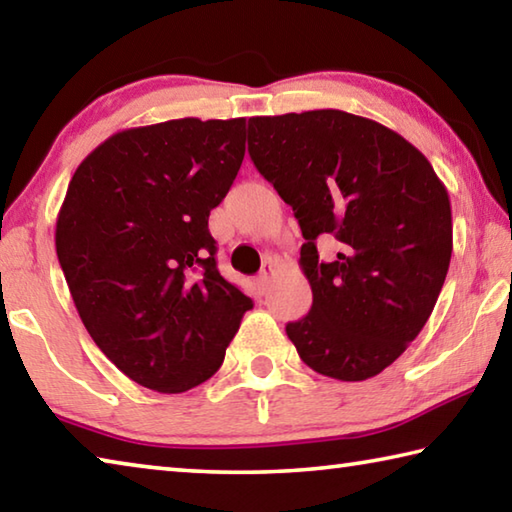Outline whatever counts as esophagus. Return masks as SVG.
Masks as SVG:
<instances>
[{
    "instance_id": "1",
    "label": "esophagus",
    "mask_w": 512,
    "mask_h": 512,
    "mask_svg": "<svg viewBox=\"0 0 512 512\" xmlns=\"http://www.w3.org/2000/svg\"><path fill=\"white\" fill-rule=\"evenodd\" d=\"M271 273H273V264L268 262V264H264L262 271H259V275L255 277V287H257L259 293H262V296L268 289V282H271Z\"/></svg>"
}]
</instances>
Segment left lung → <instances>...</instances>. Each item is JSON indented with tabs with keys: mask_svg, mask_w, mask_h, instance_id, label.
Returning <instances> with one entry per match:
<instances>
[{
	"mask_svg": "<svg viewBox=\"0 0 512 512\" xmlns=\"http://www.w3.org/2000/svg\"><path fill=\"white\" fill-rule=\"evenodd\" d=\"M257 171L300 223L314 293L287 325L320 375L363 381L391 366L427 323L452 259L445 185L413 144L343 110L248 119ZM337 253L317 257L320 240Z\"/></svg>",
	"mask_w": 512,
	"mask_h": 512,
	"instance_id": "8db88e82",
	"label": "left lung"
}]
</instances>
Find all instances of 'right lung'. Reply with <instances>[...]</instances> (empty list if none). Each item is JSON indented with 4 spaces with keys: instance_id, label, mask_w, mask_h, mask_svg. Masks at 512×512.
Instances as JSON below:
<instances>
[{
    "instance_id": "1",
    "label": "right lung",
    "mask_w": 512,
    "mask_h": 512,
    "mask_svg": "<svg viewBox=\"0 0 512 512\" xmlns=\"http://www.w3.org/2000/svg\"><path fill=\"white\" fill-rule=\"evenodd\" d=\"M246 119H171L99 144L72 176L56 253L99 350L137 384L185 393L221 368L253 300L216 268L210 212L235 183Z\"/></svg>"
}]
</instances>
